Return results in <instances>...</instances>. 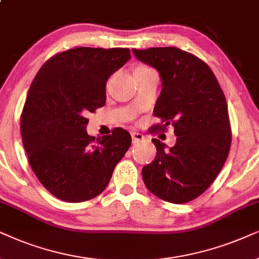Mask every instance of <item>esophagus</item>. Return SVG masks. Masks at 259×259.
Here are the masks:
<instances>
[{
	"label": "esophagus",
	"instance_id": "1",
	"mask_svg": "<svg viewBox=\"0 0 259 259\" xmlns=\"http://www.w3.org/2000/svg\"><path fill=\"white\" fill-rule=\"evenodd\" d=\"M132 139H133V142L136 143V142H140V141H143L144 136L141 133L132 132Z\"/></svg>",
	"mask_w": 259,
	"mask_h": 259
}]
</instances>
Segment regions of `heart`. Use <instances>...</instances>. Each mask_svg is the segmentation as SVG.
<instances>
[{"mask_svg":"<svg viewBox=\"0 0 259 259\" xmlns=\"http://www.w3.org/2000/svg\"><path fill=\"white\" fill-rule=\"evenodd\" d=\"M144 70H150V67L144 66V65H140V66L136 67L135 71H144Z\"/></svg>","mask_w":259,"mask_h":259,"instance_id":"obj_1","label":"heart"}]
</instances>
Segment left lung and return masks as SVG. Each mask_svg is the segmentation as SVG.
<instances>
[{"label": "left lung", "instance_id": "obj_1", "mask_svg": "<svg viewBox=\"0 0 259 259\" xmlns=\"http://www.w3.org/2000/svg\"><path fill=\"white\" fill-rule=\"evenodd\" d=\"M158 71L162 90L154 108L161 123L150 133L174 127L177 143L153 139L156 156L142 168L147 188L164 201L185 204L201 195L229 156L232 133L227 103L214 73L196 55L177 47L133 50Z\"/></svg>", "mask_w": 259, "mask_h": 259}]
</instances>
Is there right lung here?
<instances>
[{"instance_id": "1", "label": "right lung", "mask_w": 259, "mask_h": 259, "mask_svg": "<svg viewBox=\"0 0 259 259\" xmlns=\"http://www.w3.org/2000/svg\"><path fill=\"white\" fill-rule=\"evenodd\" d=\"M129 59V48L75 47L50 58L30 85L20 124L23 147L41 185L63 201L101 194L132 144L122 127L97 139L86 133V116L105 105L106 80Z\"/></svg>"}]
</instances>
